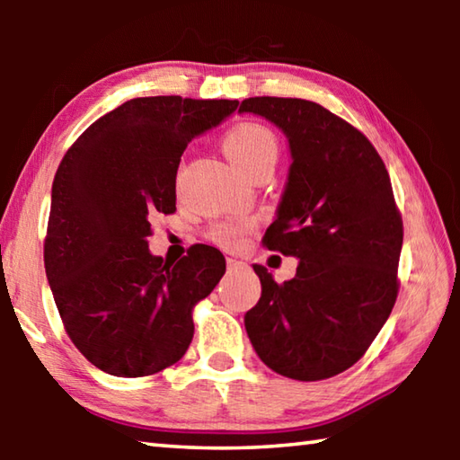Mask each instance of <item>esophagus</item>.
<instances>
[{"label":"esophagus","mask_w":460,"mask_h":460,"mask_svg":"<svg viewBox=\"0 0 460 460\" xmlns=\"http://www.w3.org/2000/svg\"><path fill=\"white\" fill-rule=\"evenodd\" d=\"M245 266H247L245 261H241L237 258H227V268L229 270H239V268H245Z\"/></svg>","instance_id":"obj_1"}]
</instances>
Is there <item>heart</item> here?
I'll return each mask as SVG.
<instances>
[{
    "label": "heart",
    "mask_w": 460,
    "mask_h": 460,
    "mask_svg": "<svg viewBox=\"0 0 460 460\" xmlns=\"http://www.w3.org/2000/svg\"><path fill=\"white\" fill-rule=\"evenodd\" d=\"M223 147L233 164L247 176L260 168L274 170L279 152L274 131L258 121H243L231 128L223 139ZM247 229V221H223L208 229V239L225 249H235L243 241Z\"/></svg>",
    "instance_id": "heart-1"
}]
</instances>
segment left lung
Masks as SVG:
<instances>
[{
  "label": "left lung",
  "mask_w": 460,
  "mask_h": 460,
  "mask_svg": "<svg viewBox=\"0 0 460 460\" xmlns=\"http://www.w3.org/2000/svg\"><path fill=\"white\" fill-rule=\"evenodd\" d=\"M239 111L276 123L290 144L263 245L300 260L284 284L253 266L261 298L245 314L249 341L284 377L339 376L367 351L400 290L403 225L385 164L359 129L313 101L249 97Z\"/></svg>",
  "instance_id": "1"
}]
</instances>
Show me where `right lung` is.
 <instances>
[{
  "label": "right lung",
  "instance_id": "obj_1",
  "mask_svg": "<svg viewBox=\"0 0 460 460\" xmlns=\"http://www.w3.org/2000/svg\"><path fill=\"white\" fill-rule=\"evenodd\" d=\"M239 101L137 97L68 147L52 182L44 268L65 331L109 376L144 377L189 349L192 308L225 274L211 245L178 263L147 249L150 217L176 211V170L192 137Z\"/></svg>",
  "mask_w": 460,
  "mask_h": 460
}]
</instances>
